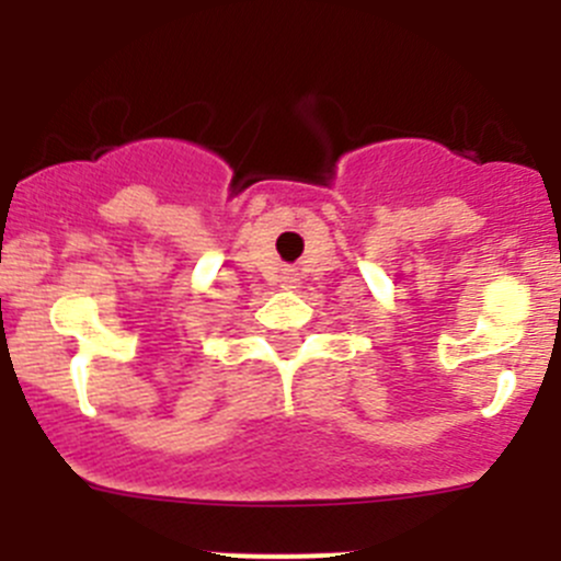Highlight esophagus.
<instances>
[{
	"label": "esophagus",
	"mask_w": 561,
	"mask_h": 561,
	"mask_svg": "<svg viewBox=\"0 0 561 561\" xmlns=\"http://www.w3.org/2000/svg\"><path fill=\"white\" fill-rule=\"evenodd\" d=\"M282 287H287V290H293V287L298 285V276L293 274V271H285V276H282Z\"/></svg>",
	"instance_id": "obj_1"
}]
</instances>
